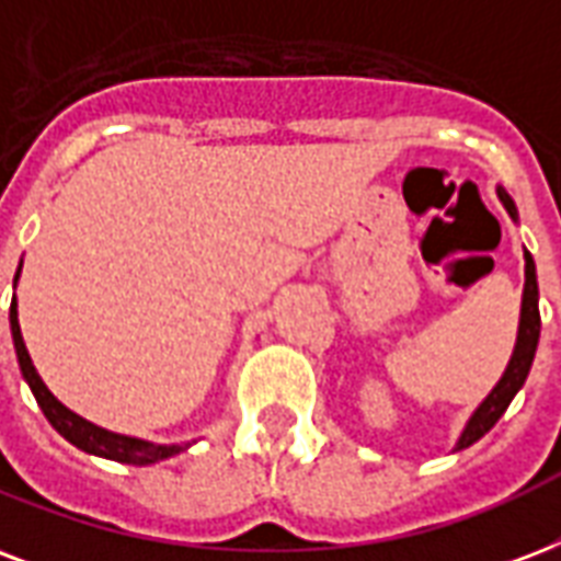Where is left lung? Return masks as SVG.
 Segmentation results:
<instances>
[{
	"label": "left lung",
	"mask_w": 561,
	"mask_h": 561,
	"mask_svg": "<svg viewBox=\"0 0 561 561\" xmlns=\"http://www.w3.org/2000/svg\"><path fill=\"white\" fill-rule=\"evenodd\" d=\"M500 199L506 205V211L515 217V203L508 199L506 191H500ZM524 262H527V282H524V302H520V327H518V344H515V353L508 358V367L503 379L494 385V391H491L482 405L473 412V417L465 426V433H461L459 444H456V450H465L473 442H480L482 435L489 433L491 426L500 421V414L506 412L508 403H512V397L518 394L520 385L527 382L529 367H533V358H536V347H538V332H541V314H538V282H536V262H533V255L524 252Z\"/></svg>",
	"instance_id": "obj_1"
}]
</instances>
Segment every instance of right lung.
Instances as JSON below:
<instances>
[{
	"label": "right lung",
	"mask_w": 561,
	"mask_h": 561,
	"mask_svg": "<svg viewBox=\"0 0 561 561\" xmlns=\"http://www.w3.org/2000/svg\"><path fill=\"white\" fill-rule=\"evenodd\" d=\"M20 276V271H16ZM14 276V282H16ZM11 335H14V350H16V362H20V370H23L25 382L32 388L34 400L46 414V421L53 423L55 430L72 442L76 447H81L84 453H93V456H105V459L123 461V465H152V461L170 459V456H176L185 447H179V444H149L140 442V438H128V435H117L108 433V430H100V426H93L91 421H84L76 412H70L67 405H61L53 397V391L43 385V379L37 376L32 365V356H28V350L23 344V332H20V320H16V299H11Z\"/></svg>",
	"instance_id": "add662e5"
}]
</instances>
